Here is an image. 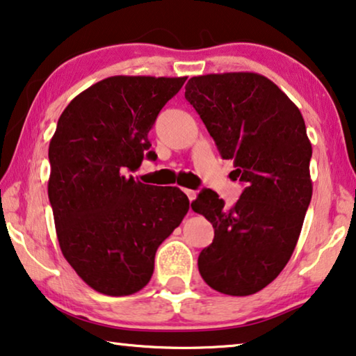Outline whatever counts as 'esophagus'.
<instances>
[{"mask_svg": "<svg viewBox=\"0 0 356 356\" xmlns=\"http://www.w3.org/2000/svg\"><path fill=\"white\" fill-rule=\"evenodd\" d=\"M183 191H184V194L188 195L189 202H193L195 199V191H191V189H183Z\"/></svg>", "mask_w": 356, "mask_h": 356, "instance_id": "34e87169", "label": "esophagus"}]
</instances>
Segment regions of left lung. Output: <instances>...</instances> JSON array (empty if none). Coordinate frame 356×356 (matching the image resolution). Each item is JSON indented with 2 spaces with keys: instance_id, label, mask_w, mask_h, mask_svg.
<instances>
[{
  "instance_id": "1",
  "label": "left lung",
  "mask_w": 356,
  "mask_h": 356,
  "mask_svg": "<svg viewBox=\"0 0 356 356\" xmlns=\"http://www.w3.org/2000/svg\"><path fill=\"white\" fill-rule=\"evenodd\" d=\"M184 97L247 186L231 209L210 189L191 204L215 229L199 272L216 291L250 296L286 266L309 209L312 145L302 114L270 79L245 71L194 76Z\"/></svg>"
}]
</instances>
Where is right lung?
Returning a JSON list of instances; mask_svg holds the SVG:
<instances>
[{
  "instance_id": "right-lung-1",
  "label": "right lung",
  "mask_w": 356,
  "mask_h": 356,
  "mask_svg": "<svg viewBox=\"0 0 356 356\" xmlns=\"http://www.w3.org/2000/svg\"><path fill=\"white\" fill-rule=\"evenodd\" d=\"M186 78L111 76L70 102L49 143L47 194L57 238L76 273L106 296L147 285L159 245L189 200L132 175L151 159L147 134Z\"/></svg>"
}]
</instances>
